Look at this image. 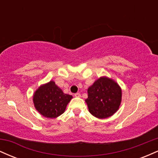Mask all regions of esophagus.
Listing matches in <instances>:
<instances>
[{
    "instance_id": "1",
    "label": "esophagus",
    "mask_w": 158,
    "mask_h": 158,
    "mask_svg": "<svg viewBox=\"0 0 158 158\" xmlns=\"http://www.w3.org/2000/svg\"><path fill=\"white\" fill-rule=\"evenodd\" d=\"M74 96H75L76 97H81V94L79 93H76L75 94H74Z\"/></svg>"
}]
</instances>
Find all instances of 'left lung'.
<instances>
[{"instance_id": "left-lung-1", "label": "left lung", "mask_w": 158, "mask_h": 158, "mask_svg": "<svg viewBox=\"0 0 158 158\" xmlns=\"http://www.w3.org/2000/svg\"><path fill=\"white\" fill-rule=\"evenodd\" d=\"M122 91L115 81L107 77H101L88 90L85 99L90 113L99 119L109 117L118 110Z\"/></svg>"}]
</instances>
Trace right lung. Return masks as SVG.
I'll return each mask as SVG.
<instances>
[{"mask_svg":"<svg viewBox=\"0 0 158 158\" xmlns=\"http://www.w3.org/2000/svg\"><path fill=\"white\" fill-rule=\"evenodd\" d=\"M72 98L71 95L63 93L54 81H50L36 90L33 102L40 114L48 118H56L64 113Z\"/></svg>","mask_w":158,"mask_h":158,"instance_id":"1","label":"right lung"}]
</instances>
